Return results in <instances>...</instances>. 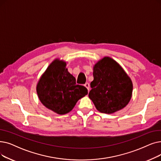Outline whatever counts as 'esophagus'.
<instances>
[{
	"mask_svg": "<svg viewBox=\"0 0 161 161\" xmlns=\"http://www.w3.org/2000/svg\"><path fill=\"white\" fill-rule=\"evenodd\" d=\"M84 86L87 89L88 92H89V83H86L84 84Z\"/></svg>",
	"mask_w": 161,
	"mask_h": 161,
	"instance_id": "esophagus-1",
	"label": "esophagus"
}]
</instances>
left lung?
<instances>
[{
    "label": "left lung",
    "mask_w": 161,
    "mask_h": 161,
    "mask_svg": "<svg viewBox=\"0 0 161 161\" xmlns=\"http://www.w3.org/2000/svg\"><path fill=\"white\" fill-rule=\"evenodd\" d=\"M93 81L89 97L98 111L113 114L129 103L133 83L128 75L116 61L104 57L93 66Z\"/></svg>",
    "instance_id": "1"
}]
</instances>
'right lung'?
I'll use <instances>...</instances> for the list:
<instances>
[{
	"label": "right lung",
	"instance_id": "obj_1",
	"mask_svg": "<svg viewBox=\"0 0 161 161\" xmlns=\"http://www.w3.org/2000/svg\"><path fill=\"white\" fill-rule=\"evenodd\" d=\"M66 62L56 58L42 74L36 90L41 103L58 114L69 113L87 89L77 85L75 78L68 71Z\"/></svg>",
	"mask_w": 161,
	"mask_h": 161
}]
</instances>
